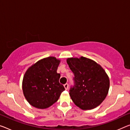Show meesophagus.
<instances>
[{"label":"esophagus","instance_id":"1","mask_svg":"<svg viewBox=\"0 0 130 130\" xmlns=\"http://www.w3.org/2000/svg\"><path fill=\"white\" fill-rule=\"evenodd\" d=\"M64 88H65V89H68V87H69V84H68L67 83H66V84H65L64 85Z\"/></svg>","mask_w":130,"mask_h":130}]
</instances>
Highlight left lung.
Masks as SVG:
<instances>
[{
	"instance_id": "obj_1",
	"label": "left lung",
	"mask_w": 130,
	"mask_h": 130,
	"mask_svg": "<svg viewBox=\"0 0 130 130\" xmlns=\"http://www.w3.org/2000/svg\"><path fill=\"white\" fill-rule=\"evenodd\" d=\"M67 63L74 75L69 94L75 105L83 110L99 106L106 97L109 79L101 66L92 60L81 57L69 58Z\"/></svg>"
}]
</instances>
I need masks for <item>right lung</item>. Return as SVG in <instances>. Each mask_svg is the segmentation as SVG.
I'll return each instance as SVG.
<instances>
[{
    "instance_id": "right-lung-1",
    "label": "right lung",
    "mask_w": 130,
    "mask_h": 130,
    "mask_svg": "<svg viewBox=\"0 0 130 130\" xmlns=\"http://www.w3.org/2000/svg\"><path fill=\"white\" fill-rule=\"evenodd\" d=\"M60 60L54 57L43 59L29 67L23 81L24 95L32 106L46 109L56 102L65 90L57 73Z\"/></svg>"
}]
</instances>
